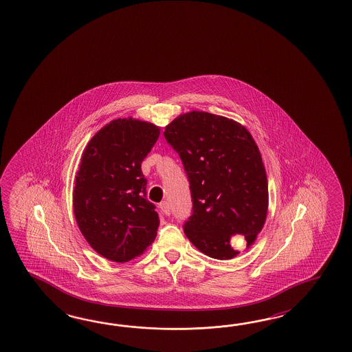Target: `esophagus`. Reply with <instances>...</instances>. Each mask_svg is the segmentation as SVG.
Returning a JSON list of instances; mask_svg holds the SVG:
<instances>
[{
	"label": "esophagus",
	"mask_w": 352,
	"mask_h": 352,
	"mask_svg": "<svg viewBox=\"0 0 352 352\" xmlns=\"http://www.w3.org/2000/svg\"><path fill=\"white\" fill-rule=\"evenodd\" d=\"M160 210L163 211L165 216H169V214H170V207H169V204H168L166 201L160 204Z\"/></svg>",
	"instance_id": "esophagus-1"
}]
</instances>
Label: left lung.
I'll list each match as a JSON object with an SVG mask.
<instances>
[{"mask_svg":"<svg viewBox=\"0 0 352 352\" xmlns=\"http://www.w3.org/2000/svg\"><path fill=\"white\" fill-rule=\"evenodd\" d=\"M168 144L187 172L193 212L184 234L207 256L228 260L240 254L231 237L255 243L267 214L265 166L245 126L231 118L190 111L165 127Z\"/></svg>","mask_w":352,"mask_h":352,"instance_id":"8db88e82","label":"left lung"}]
</instances>
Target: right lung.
<instances>
[{"label":"right lung","instance_id":"right-lung-1","mask_svg":"<svg viewBox=\"0 0 352 352\" xmlns=\"http://www.w3.org/2000/svg\"><path fill=\"white\" fill-rule=\"evenodd\" d=\"M160 135L157 125L118 118L103 126L82 154L73 210L87 243L103 258L126 263L157 237L159 216L146 199L141 163Z\"/></svg>","mask_w":352,"mask_h":352}]
</instances>
